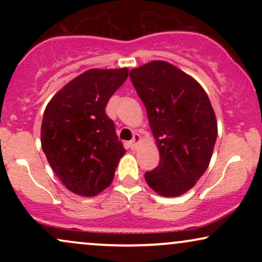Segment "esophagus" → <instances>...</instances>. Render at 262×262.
Segmentation results:
<instances>
[{
    "mask_svg": "<svg viewBox=\"0 0 262 262\" xmlns=\"http://www.w3.org/2000/svg\"><path fill=\"white\" fill-rule=\"evenodd\" d=\"M139 141H140V135L138 133H134L133 134V139L130 140V148L132 149L137 148V145L139 144Z\"/></svg>",
    "mask_w": 262,
    "mask_h": 262,
    "instance_id": "34e87169",
    "label": "esophagus"
}]
</instances>
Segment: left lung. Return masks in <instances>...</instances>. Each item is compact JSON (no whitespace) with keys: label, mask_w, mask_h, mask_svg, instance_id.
Segmentation results:
<instances>
[{"label":"left lung","mask_w":262,"mask_h":262,"mask_svg":"<svg viewBox=\"0 0 262 262\" xmlns=\"http://www.w3.org/2000/svg\"><path fill=\"white\" fill-rule=\"evenodd\" d=\"M130 80L160 152V162L145 172V181L160 196H181L207 170L217 140L208 96L193 77L160 60L133 69Z\"/></svg>","instance_id":"obj_1"}]
</instances>
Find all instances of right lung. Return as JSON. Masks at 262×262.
I'll use <instances>...</instances> for the list:
<instances>
[{
  "label": "right lung",
  "mask_w": 262,
  "mask_h": 262,
  "mask_svg": "<svg viewBox=\"0 0 262 262\" xmlns=\"http://www.w3.org/2000/svg\"><path fill=\"white\" fill-rule=\"evenodd\" d=\"M128 69H91L66 83L45 108L41 148L55 175L74 193L92 197L112 183L125 149L106 106Z\"/></svg>",
  "instance_id": "add662e5"
}]
</instances>
